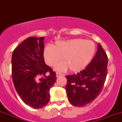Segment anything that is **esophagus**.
<instances>
[{"mask_svg":"<svg viewBox=\"0 0 122 122\" xmlns=\"http://www.w3.org/2000/svg\"><path fill=\"white\" fill-rule=\"evenodd\" d=\"M61 75H62V74H61V73H59V72L56 73V77H59V76H60Z\"/></svg>","mask_w":122,"mask_h":122,"instance_id":"esophagus-1","label":"esophagus"}]
</instances>
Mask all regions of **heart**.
<instances>
[{
	"instance_id": "1",
	"label": "heart",
	"mask_w": 122,
	"mask_h": 122,
	"mask_svg": "<svg viewBox=\"0 0 122 122\" xmlns=\"http://www.w3.org/2000/svg\"><path fill=\"white\" fill-rule=\"evenodd\" d=\"M96 46L92 41L75 39L57 41L52 47L47 46L43 50V57L47 65L63 71L69 68L71 72H78L85 68L92 59Z\"/></svg>"
}]
</instances>
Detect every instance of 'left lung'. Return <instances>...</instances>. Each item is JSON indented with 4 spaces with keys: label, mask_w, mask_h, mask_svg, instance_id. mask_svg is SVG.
Returning <instances> with one entry per match:
<instances>
[{
    "label": "left lung",
    "mask_w": 122,
    "mask_h": 122,
    "mask_svg": "<svg viewBox=\"0 0 122 122\" xmlns=\"http://www.w3.org/2000/svg\"><path fill=\"white\" fill-rule=\"evenodd\" d=\"M108 59L100 44L96 55L83 70L67 75L66 91L69 102L83 106L94 100L102 91L108 72Z\"/></svg>",
    "instance_id": "left-lung-1"
}]
</instances>
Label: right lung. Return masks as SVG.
<instances>
[{"mask_svg":"<svg viewBox=\"0 0 122 122\" xmlns=\"http://www.w3.org/2000/svg\"><path fill=\"white\" fill-rule=\"evenodd\" d=\"M44 40V37H28L14 50L12 55L14 87L23 101L35 109L47 104L49 90L56 80V73L45 63Z\"/></svg>","mask_w":122,"mask_h":122,"instance_id":"1","label":"right lung"}]
</instances>
